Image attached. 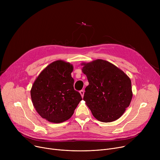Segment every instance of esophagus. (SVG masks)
Listing matches in <instances>:
<instances>
[{
	"label": "esophagus",
	"mask_w": 160,
	"mask_h": 160,
	"mask_svg": "<svg viewBox=\"0 0 160 160\" xmlns=\"http://www.w3.org/2000/svg\"><path fill=\"white\" fill-rule=\"evenodd\" d=\"M80 93L81 95V96L83 97V95H84V91H83V90H80Z\"/></svg>",
	"instance_id": "34e87169"
}]
</instances>
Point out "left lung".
Wrapping results in <instances>:
<instances>
[{"mask_svg": "<svg viewBox=\"0 0 160 160\" xmlns=\"http://www.w3.org/2000/svg\"><path fill=\"white\" fill-rule=\"evenodd\" d=\"M82 65L89 82L83 99L95 118L103 122L120 118L132 98L130 78L113 64L100 59Z\"/></svg>", "mask_w": 160, "mask_h": 160, "instance_id": "1", "label": "left lung"}]
</instances>
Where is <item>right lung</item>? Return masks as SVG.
<instances>
[{"instance_id":"right-lung-1","label":"right lung","mask_w":160,"mask_h":160,"mask_svg":"<svg viewBox=\"0 0 160 160\" xmlns=\"http://www.w3.org/2000/svg\"><path fill=\"white\" fill-rule=\"evenodd\" d=\"M73 66L57 60L41 72L33 82L30 95L36 110L42 118L60 123L71 118L82 100L74 89Z\"/></svg>"}]
</instances>
